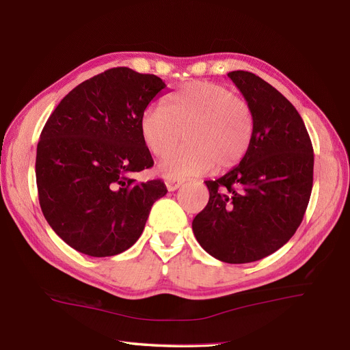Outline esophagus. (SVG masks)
Masks as SVG:
<instances>
[{
  "label": "esophagus",
  "mask_w": 350,
  "mask_h": 350,
  "mask_svg": "<svg viewBox=\"0 0 350 350\" xmlns=\"http://www.w3.org/2000/svg\"><path fill=\"white\" fill-rule=\"evenodd\" d=\"M183 185V182L182 180H173V178H168V180H165V186H167V189L170 190V191H174V190H177L180 186Z\"/></svg>",
  "instance_id": "1"
}]
</instances>
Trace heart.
Segmentation results:
<instances>
[{
	"mask_svg": "<svg viewBox=\"0 0 350 350\" xmlns=\"http://www.w3.org/2000/svg\"><path fill=\"white\" fill-rule=\"evenodd\" d=\"M141 137L154 155H163L181 137L188 142L163 157L161 176L173 180L239 164L253 137L252 111L225 85L191 81L168 96L165 107L148 106L139 119Z\"/></svg>",
	"mask_w": 350,
	"mask_h": 350,
	"instance_id": "obj_1",
	"label": "heart"
}]
</instances>
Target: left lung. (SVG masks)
Wrapping results in <instances>:
<instances>
[{
	"mask_svg": "<svg viewBox=\"0 0 350 350\" xmlns=\"http://www.w3.org/2000/svg\"><path fill=\"white\" fill-rule=\"evenodd\" d=\"M227 75L252 111L253 137L239 165L206 180L209 202L191 228L212 257L240 265L275 253L295 234L311 196L314 151L302 118L275 87L249 71Z\"/></svg>",
	"mask_w": 350,
	"mask_h": 350,
	"instance_id": "left-lung-1",
	"label": "left lung"
}]
</instances>
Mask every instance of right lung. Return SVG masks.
Returning a JSON list of instances; mask_svg holds the SVG:
<instances>
[{"mask_svg": "<svg viewBox=\"0 0 350 350\" xmlns=\"http://www.w3.org/2000/svg\"><path fill=\"white\" fill-rule=\"evenodd\" d=\"M165 87L160 77L119 66L77 85L49 116L36 154L39 204L77 252L107 257L128 250L167 193L159 178H133L154 165L139 119Z\"/></svg>", "mask_w": 350, "mask_h": 350, "instance_id": "add662e5", "label": "right lung"}]
</instances>
